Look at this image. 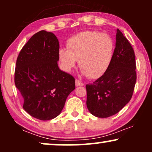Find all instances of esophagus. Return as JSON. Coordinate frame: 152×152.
<instances>
[{"label":"esophagus","instance_id":"34e87169","mask_svg":"<svg viewBox=\"0 0 152 152\" xmlns=\"http://www.w3.org/2000/svg\"><path fill=\"white\" fill-rule=\"evenodd\" d=\"M75 85L76 86H84V83L81 82L80 80H79L77 79L75 80Z\"/></svg>","mask_w":152,"mask_h":152}]
</instances>
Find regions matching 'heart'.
<instances>
[{
  "instance_id": "1",
  "label": "heart",
  "mask_w": 152,
  "mask_h": 152,
  "mask_svg": "<svg viewBox=\"0 0 152 152\" xmlns=\"http://www.w3.org/2000/svg\"><path fill=\"white\" fill-rule=\"evenodd\" d=\"M67 49L58 51L61 66L66 72L71 71L79 59L83 74L95 79L103 75L113 60L115 44L109 35L85 31L70 37L66 41Z\"/></svg>"
}]
</instances>
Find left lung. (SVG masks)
Masks as SVG:
<instances>
[{
    "mask_svg": "<svg viewBox=\"0 0 152 152\" xmlns=\"http://www.w3.org/2000/svg\"><path fill=\"white\" fill-rule=\"evenodd\" d=\"M134 49L117 29L115 48L109 69L92 84H86V105L97 118L118 113L132 98L136 82Z\"/></svg>",
    "mask_w": 152,
    "mask_h": 152,
    "instance_id": "obj_1",
    "label": "left lung"
}]
</instances>
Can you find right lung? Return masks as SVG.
I'll use <instances>...</instances> for the list:
<instances>
[{"label":"right lung","instance_id":"1","mask_svg":"<svg viewBox=\"0 0 152 152\" xmlns=\"http://www.w3.org/2000/svg\"><path fill=\"white\" fill-rule=\"evenodd\" d=\"M59 50L57 37L41 30L29 39L16 60L14 82L23 99V108L37 119L59 115L75 88L73 77L58 67Z\"/></svg>","mask_w":152,"mask_h":152}]
</instances>
